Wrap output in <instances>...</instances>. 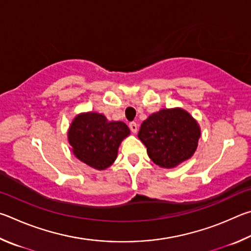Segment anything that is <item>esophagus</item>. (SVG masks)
<instances>
[{"label":"esophagus","mask_w":251,"mask_h":251,"mask_svg":"<svg viewBox=\"0 0 251 251\" xmlns=\"http://www.w3.org/2000/svg\"><path fill=\"white\" fill-rule=\"evenodd\" d=\"M129 128L131 130V132L137 133V131H138V125H137V123H135V122H130L129 123Z\"/></svg>","instance_id":"esophagus-1"}]
</instances>
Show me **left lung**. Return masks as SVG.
<instances>
[{
    "mask_svg": "<svg viewBox=\"0 0 251 251\" xmlns=\"http://www.w3.org/2000/svg\"><path fill=\"white\" fill-rule=\"evenodd\" d=\"M138 137L156 165L172 169L194 154L201 129L185 110L162 109L143 121Z\"/></svg>",
    "mask_w": 251,
    "mask_h": 251,
    "instance_id": "left-lung-1",
    "label": "left lung"
}]
</instances>
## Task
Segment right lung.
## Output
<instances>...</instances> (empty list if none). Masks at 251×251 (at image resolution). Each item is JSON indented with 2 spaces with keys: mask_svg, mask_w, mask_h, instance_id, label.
<instances>
[{
  "mask_svg": "<svg viewBox=\"0 0 251 251\" xmlns=\"http://www.w3.org/2000/svg\"><path fill=\"white\" fill-rule=\"evenodd\" d=\"M130 134L122 121H108L97 112L80 113L68 130V141L78 160L96 170H104L117 159L121 141Z\"/></svg>",
  "mask_w": 251,
  "mask_h": 251,
  "instance_id": "right-lung-1",
  "label": "right lung"
}]
</instances>
